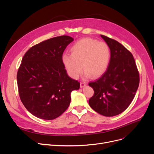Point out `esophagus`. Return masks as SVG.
Returning <instances> with one entry per match:
<instances>
[{
    "mask_svg": "<svg viewBox=\"0 0 154 154\" xmlns=\"http://www.w3.org/2000/svg\"><path fill=\"white\" fill-rule=\"evenodd\" d=\"M80 87H84L87 85V84L84 82H80Z\"/></svg>",
    "mask_w": 154,
    "mask_h": 154,
    "instance_id": "1",
    "label": "esophagus"
}]
</instances>
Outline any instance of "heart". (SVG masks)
Instances as JSON below:
<instances>
[{
  "instance_id": "b5f03b06",
  "label": "heart",
  "mask_w": 154,
  "mask_h": 154,
  "mask_svg": "<svg viewBox=\"0 0 154 154\" xmlns=\"http://www.w3.org/2000/svg\"><path fill=\"white\" fill-rule=\"evenodd\" d=\"M71 55L64 54L62 61L69 75L77 79L82 69L84 76L97 78L107 70L110 60L108 44L92 38L78 40L70 48Z\"/></svg>"
}]
</instances>
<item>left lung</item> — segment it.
<instances>
[{"instance_id":"8db88e82","label":"left lung","mask_w":154,"mask_h":154,"mask_svg":"<svg viewBox=\"0 0 154 154\" xmlns=\"http://www.w3.org/2000/svg\"><path fill=\"white\" fill-rule=\"evenodd\" d=\"M110 49L107 70L97 80L88 83L94 94L88 100L99 114L112 117L130 105L139 85V73L132 53L117 40L100 35Z\"/></svg>"}]
</instances>
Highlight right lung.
I'll return each mask as SVG.
<instances>
[{"mask_svg": "<svg viewBox=\"0 0 154 154\" xmlns=\"http://www.w3.org/2000/svg\"><path fill=\"white\" fill-rule=\"evenodd\" d=\"M74 38L67 35L51 38L32 46L23 55L17 80L20 99L32 115L53 120L69 107L71 92L80 82L67 74L62 57Z\"/></svg>", "mask_w": 154, "mask_h": 154, "instance_id": "obj_1", "label": "right lung"}]
</instances>
